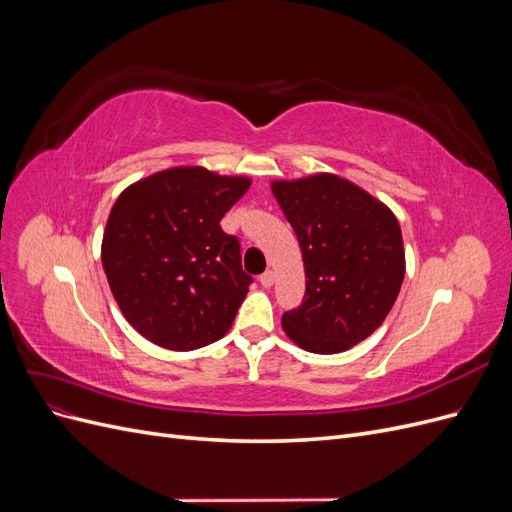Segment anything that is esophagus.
<instances>
[{"mask_svg": "<svg viewBox=\"0 0 512 512\" xmlns=\"http://www.w3.org/2000/svg\"><path fill=\"white\" fill-rule=\"evenodd\" d=\"M273 282H275V273L273 271H265L260 275V284H262V288H271L273 286Z\"/></svg>", "mask_w": 512, "mask_h": 512, "instance_id": "1", "label": "esophagus"}]
</instances>
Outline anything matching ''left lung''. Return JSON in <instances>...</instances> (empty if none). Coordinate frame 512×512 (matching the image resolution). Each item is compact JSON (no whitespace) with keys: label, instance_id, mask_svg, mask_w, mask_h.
I'll return each mask as SVG.
<instances>
[{"label":"left lung","instance_id":"1","mask_svg":"<svg viewBox=\"0 0 512 512\" xmlns=\"http://www.w3.org/2000/svg\"><path fill=\"white\" fill-rule=\"evenodd\" d=\"M271 190L299 239L305 297L282 327L307 352L337 354L389 316L406 275L404 239L393 211L331 173L273 181Z\"/></svg>","mask_w":512,"mask_h":512}]
</instances>
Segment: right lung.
Wrapping results in <instances>:
<instances>
[{
	"label": "right lung",
	"mask_w": 512,
	"mask_h": 512,
	"mask_svg": "<svg viewBox=\"0 0 512 512\" xmlns=\"http://www.w3.org/2000/svg\"><path fill=\"white\" fill-rule=\"evenodd\" d=\"M203 166H177L132 183L108 215L102 267L132 327L168 350H196L228 333L252 275L239 239L220 226L250 188Z\"/></svg>",
	"instance_id": "add662e5"
}]
</instances>
